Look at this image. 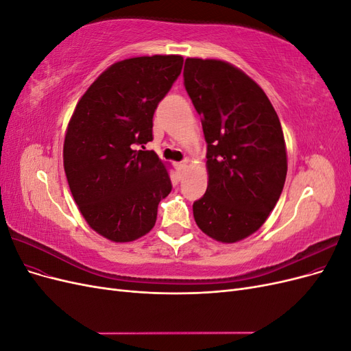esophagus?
<instances>
[{
    "label": "esophagus",
    "mask_w": 351,
    "mask_h": 351,
    "mask_svg": "<svg viewBox=\"0 0 351 351\" xmlns=\"http://www.w3.org/2000/svg\"><path fill=\"white\" fill-rule=\"evenodd\" d=\"M186 169H187V162L186 161H182V162L177 164V171H178L180 176H183L186 173Z\"/></svg>",
    "instance_id": "esophagus-1"
}]
</instances>
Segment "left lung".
I'll use <instances>...</instances> for the list:
<instances>
[{
	"label": "left lung",
	"instance_id": "8db88e82",
	"mask_svg": "<svg viewBox=\"0 0 351 351\" xmlns=\"http://www.w3.org/2000/svg\"><path fill=\"white\" fill-rule=\"evenodd\" d=\"M183 77L202 117L209 174L193 217L209 237L234 243L259 230L281 196V123L259 84L226 61L187 58Z\"/></svg>",
	"mask_w": 351,
	"mask_h": 351
}]
</instances>
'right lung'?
I'll return each instance as SVG.
<instances>
[{
	"mask_svg": "<svg viewBox=\"0 0 351 351\" xmlns=\"http://www.w3.org/2000/svg\"><path fill=\"white\" fill-rule=\"evenodd\" d=\"M182 56L115 62L76 105L64 141V171L83 218L111 241L149 232L173 184L154 151V112L182 73ZM145 149V147H143Z\"/></svg>",
	"mask_w": 351,
	"mask_h": 351,
	"instance_id": "1",
	"label": "right lung"
}]
</instances>
